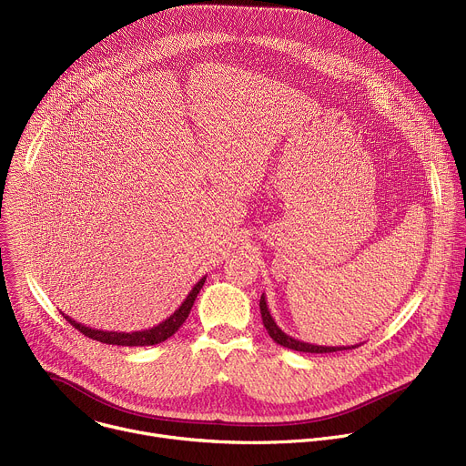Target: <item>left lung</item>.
<instances>
[{
	"mask_svg": "<svg viewBox=\"0 0 466 466\" xmlns=\"http://www.w3.org/2000/svg\"><path fill=\"white\" fill-rule=\"evenodd\" d=\"M259 311H261V320H263V326L265 329H268V334L271 336V339L286 349H291V350H297V352H309V354H328V352H339V350H352L356 347H360L361 343L358 345H352V347H320V345H311V343H304V341H299L291 336H288L286 331L275 322L269 308H268V300H265V295H261L259 299Z\"/></svg>",
	"mask_w": 466,
	"mask_h": 466,
	"instance_id": "1",
	"label": "left lung"
}]
</instances>
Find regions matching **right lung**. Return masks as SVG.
Wrapping results in <instances>:
<instances>
[{"label": "right lung", "instance_id": "obj_1", "mask_svg": "<svg viewBox=\"0 0 466 466\" xmlns=\"http://www.w3.org/2000/svg\"><path fill=\"white\" fill-rule=\"evenodd\" d=\"M205 280H207V277H203L191 288V291L187 293L184 302L173 311V315H169L166 320H162L160 324H157L149 329L130 331V334H125V331H103V329L85 326V324L74 320L72 317H68L66 313H62V317L68 320L74 328H77L81 334H85L86 338L106 343V345H119V347H151V345H158V343L166 341L167 338H171L175 331L184 324L198 291H201V288L205 286Z\"/></svg>", "mask_w": 466, "mask_h": 466}]
</instances>
